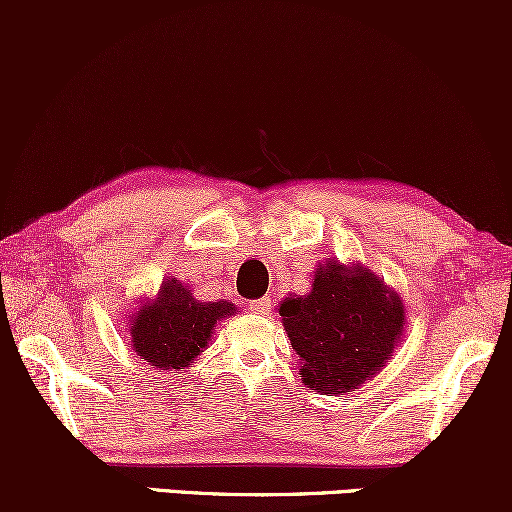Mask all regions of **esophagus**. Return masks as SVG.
I'll return each mask as SVG.
<instances>
[{
	"mask_svg": "<svg viewBox=\"0 0 512 512\" xmlns=\"http://www.w3.org/2000/svg\"><path fill=\"white\" fill-rule=\"evenodd\" d=\"M272 308H274V303H272V298H269V296L257 298V301H252L248 305L250 313H255V315H269V313H272Z\"/></svg>",
	"mask_w": 512,
	"mask_h": 512,
	"instance_id": "34e87169",
	"label": "esophagus"
}]
</instances>
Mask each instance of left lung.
<instances>
[{
    "label": "left lung",
    "mask_w": 512,
    "mask_h": 512,
    "mask_svg": "<svg viewBox=\"0 0 512 512\" xmlns=\"http://www.w3.org/2000/svg\"><path fill=\"white\" fill-rule=\"evenodd\" d=\"M301 380L322 395L358 390L392 356L404 330V305L373 272L330 262L313 291L279 305Z\"/></svg>",
    "instance_id": "obj_1"
}]
</instances>
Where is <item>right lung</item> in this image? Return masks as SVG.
<instances>
[{"label": "right lung", "mask_w": 512, "mask_h": 512, "mask_svg": "<svg viewBox=\"0 0 512 512\" xmlns=\"http://www.w3.org/2000/svg\"><path fill=\"white\" fill-rule=\"evenodd\" d=\"M233 313L236 305L199 303L178 279H168L132 317V349L158 370L187 368L211 342L216 322Z\"/></svg>", "instance_id": "obj_1"}]
</instances>
